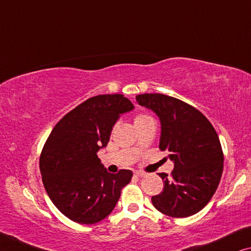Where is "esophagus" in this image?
I'll return each instance as SVG.
<instances>
[{"mask_svg":"<svg viewBox=\"0 0 251 251\" xmlns=\"http://www.w3.org/2000/svg\"><path fill=\"white\" fill-rule=\"evenodd\" d=\"M134 176H135V177H142V176H144V173H142V172H134Z\"/></svg>","mask_w":251,"mask_h":251,"instance_id":"1","label":"esophagus"}]
</instances>
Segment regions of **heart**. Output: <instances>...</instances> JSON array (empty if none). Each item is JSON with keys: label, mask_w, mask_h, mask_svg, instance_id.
I'll list each match as a JSON object with an SVG mask.
<instances>
[{"label": "heart", "mask_w": 251, "mask_h": 251, "mask_svg": "<svg viewBox=\"0 0 251 251\" xmlns=\"http://www.w3.org/2000/svg\"><path fill=\"white\" fill-rule=\"evenodd\" d=\"M149 122H153V118L147 114H137L135 117H134V124H135V127L144 125Z\"/></svg>", "instance_id": "obj_1"}]
</instances>
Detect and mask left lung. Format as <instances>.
I'll list each match as a JSON object with an SVG mask.
<instances>
[{
  "instance_id": "left-lung-1",
  "label": "left lung",
  "mask_w": 251,
  "mask_h": 251,
  "mask_svg": "<svg viewBox=\"0 0 251 251\" xmlns=\"http://www.w3.org/2000/svg\"><path fill=\"white\" fill-rule=\"evenodd\" d=\"M136 101L160 119L159 149L174 161L171 177L159 173L164 189L151 198L167 216L197 214L209 202L220 184L224 156L216 130L192 105L159 93L136 95Z\"/></svg>"
}]
</instances>
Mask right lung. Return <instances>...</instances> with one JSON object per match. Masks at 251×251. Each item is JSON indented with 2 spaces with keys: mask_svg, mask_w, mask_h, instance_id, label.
Segmentation results:
<instances>
[{
  "mask_svg": "<svg viewBox=\"0 0 251 251\" xmlns=\"http://www.w3.org/2000/svg\"><path fill=\"white\" fill-rule=\"evenodd\" d=\"M134 108L123 94L87 99L60 119L40 157L44 188L54 206L76 223L94 224L114 210L133 173L110 174L98 151L107 147L119 116Z\"/></svg>",
  "mask_w": 251,
  "mask_h": 251,
  "instance_id": "obj_1",
  "label": "right lung"
}]
</instances>
